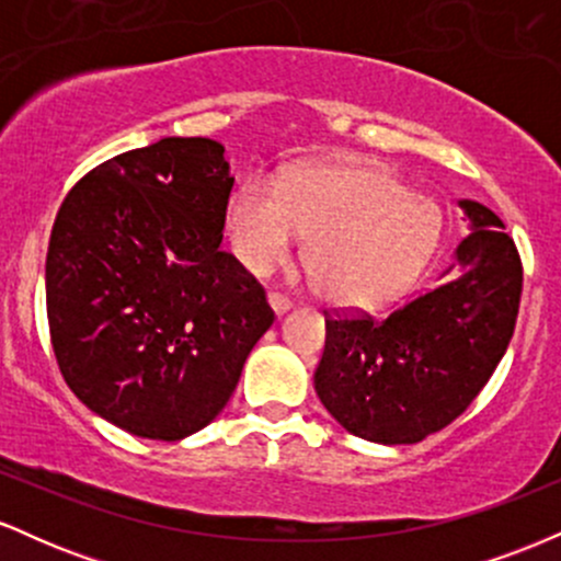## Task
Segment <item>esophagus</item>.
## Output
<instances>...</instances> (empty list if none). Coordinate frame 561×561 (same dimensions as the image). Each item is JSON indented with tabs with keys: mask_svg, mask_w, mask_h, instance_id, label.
<instances>
[{
	"mask_svg": "<svg viewBox=\"0 0 561 561\" xmlns=\"http://www.w3.org/2000/svg\"><path fill=\"white\" fill-rule=\"evenodd\" d=\"M268 306L274 308V313H287L289 308H293V300L287 298V295H282V293H268Z\"/></svg>",
	"mask_w": 561,
	"mask_h": 561,
	"instance_id": "obj_1",
	"label": "esophagus"
}]
</instances>
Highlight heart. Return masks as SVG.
I'll return each mask as SVG.
<instances>
[{"label": "heart", "mask_w": 561, "mask_h": 561, "mask_svg": "<svg viewBox=\"0 0 561 561\" xmlns=\"http://www.w3.org/2000/svg\"><path fill=\"white\" fill-rule=\"evenodd\" d=\"M435 199L371 165H313L279 186L253 179L229 205L234 253L253 274L293 259L302 237L321 293L337 306L375 308L416 282L440 240Z\"/></svg>", "instance_id": "obj_1"}]
</instances>
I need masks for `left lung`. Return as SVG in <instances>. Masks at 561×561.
<instances>
[{
	"instance_id": "left-lung-1",
	"label": "left lung",
	"mask_w": 561,
	"mask_h": 561,
	"mask_svg": "<svg viewBox=\"0 0 561 561\" xmlns=\"http://www.w3.org/2000/svg\"><path fill=\"white\" fill-rule=\"evenodd\" d=\"M461 208L474 229L456 248L459 276L388 317L324 311L313 385L356 437L405 446L437 433L465 414L506 353L523 295L519 250L493 210L474 199H461Z\"/></svg>"
}]
</instances>
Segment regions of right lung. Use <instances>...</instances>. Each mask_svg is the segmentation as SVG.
<instances>
[{
  "instance_id": "add662e5",
  "label": "right lung",
  "mask_w": 561,
  "mask_h": 561,
  "mask_svg": "<svg viewBox=\"0 0 561 561\" xmlns=\"http://www.w3.org/2000/svg\"><path fill=\"white\" fill-rule=\"evenodd\" d=\"M234 179L224 147L165 137L81 179L47 250V319L83 405L150 440L218 416L274 324L261 282L224 240Z\"/></svg>"
}]
</instances>
